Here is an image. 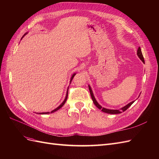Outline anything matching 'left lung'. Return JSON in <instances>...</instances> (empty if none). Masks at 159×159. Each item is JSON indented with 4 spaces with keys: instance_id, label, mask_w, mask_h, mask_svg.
Instances as JSON below:
<instances>
[{
    "instance_id": "left-lung-1",
    "label": "left lung",
    "mask_w": 159,
    "mask_h": 159,
    "mask_svg": "<svg viewBox=\"0 0 159 159\" xmlns=\"http://www.w3.org/2000/svg\"><path fill=\"white\" fill-rule=\"evenodd\" d=\"M137 56H138V57H139V58L141 59V60L143 62V63H145V60H144V57H143V54H142V52H141V48L140 47H139V48L137 50ZM88 87H89L91 97V99H92V100H93V103L95 105L96 107H97L98 109L102 110V111L104 112V113H109V114H119V113H121L125 111H126L134 102V101H133V102H131V103H129L127 105H126L125 106H124V107H121V109H106V108H105V107H102L98 103V102H97V100L95 99V98L94 97L93 93V91H92V89H91V88L90 87L89 85H88ZM139 96H140V95H139Z\"/></svg>"
}]
</instances>
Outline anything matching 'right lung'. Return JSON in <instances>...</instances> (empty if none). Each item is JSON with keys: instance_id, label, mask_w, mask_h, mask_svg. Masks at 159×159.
Segmentation results:
<instances>
[{"instance_id": "obj_1", "label": "right lung", "mask_w": 159, "mask_h": 159, "mask_svg": "<svg viewBox=\"0 0 159 159\" xmlns=\"http://www.w3.org/2000/svg\"><path fill=\"white\" fill-rule=\"evenodd\" d=\"M27 34V32L26 33V34H24V36L22 37V38H21V40L22 39V38H24V36H25L26 34ZM76 74L75 73H74L73 75H71V79H70V84H71V80H73V78H74V77L75 76V75ZM68 88H69V87L68 88V89H67V92H66V98H65V99H64V100L63 101V102H62L58 107H56L55 109H54V110H52L51 112H42V113H37L38 114H40V115H45V114H49V113H54V112H55V111H57L58 109H60L62 106H63V105L65 104V103H66V100H67V98H68Z\"/></svg>"}]
</instances>
